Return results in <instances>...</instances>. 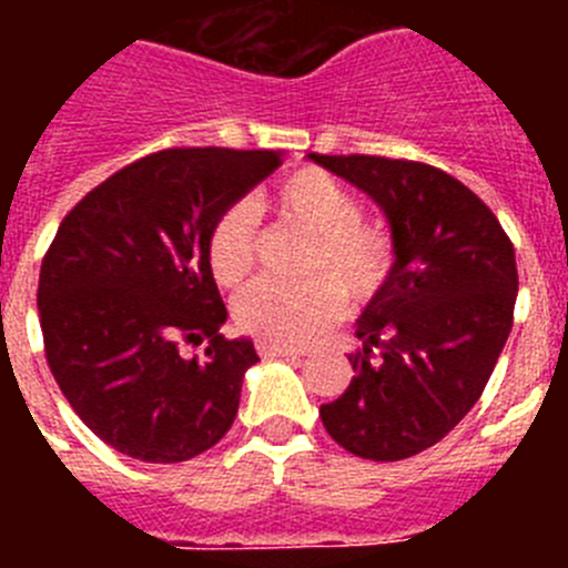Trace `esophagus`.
I'll use <instances>...</instances> for the list:
<instances>
[{
	"instance_id": "1",
	"label": "esophagus",
	"mask_w": 568,
	"mask_h": 568,
	"mask_svg": "<svg viewBox=\"0 0 568 568\" xmlns=\"http://www.w3.org/2000/svg\"><path fill=\"white\" fill-rule=\"evenodd\" d=\"M258 353L264 358H290V355H304V349L287 344H275V341H258Z\"/></svg>"
}]
</instances>
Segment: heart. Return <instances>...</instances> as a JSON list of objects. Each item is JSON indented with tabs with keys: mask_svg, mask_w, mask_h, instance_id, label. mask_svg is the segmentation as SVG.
I'll use <instances>...</instances> for the list:
<instances>
[{
	"mask_svg": "<svg viewBox=\"0 0 568 568\" xmlns=\"http://www.w3.org/2000/svg\"><path fill=\"white\" fill-rule=\"evenodd\" d=\"M261 207V204H258ZM264 207L281 222L313 239L298 287L255 281L235 298V321L250 335L275 344H304L341 315V294L369 301L393 273V241L384 230L361 224V204L338 179L304 168L281 179ZM210 273L222 287H239L255 267V207L235 202L213 222L207 235Z\"/></svg>",
	"mask_w": 568,
	"mask_h": 568,
	"instance_id": "1",
	"label": "heart"
}]
</instances>
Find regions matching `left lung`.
I'll return each instance as SVG.
<instances>
[{"mask_svg":"<svg viewBox=\"0 0 568 568\" xmlns=\"http://www.w3.org/2000/svg\"><path fill=\"white\" fill-rule=\"evenodd\" d=\"M386 215L393 273L355 321L353 381L321 406L346 453L404 460L478 404L511 333L518 267L489 207L449 173L381 155H315ZM378 348L381 359L372 358Z\"/></svg>","mask_w":568,"mask_h":568,"instance_id":"8db88e82","label":"left lung"}]
</instances>
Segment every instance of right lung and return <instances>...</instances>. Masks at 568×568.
<instances>
[{"label": "right lung", "instance_id": "add662e5", "mask_svg": "<svg viewBox=\"0 0 568 568\" xmlns=\"http://www.w3.org/2000/svg\"><path fill=\"white\" fill-rule=\"evenodd\" d=\"M281 150L175 148L144 155L64 215L39 273L50 373L115 453L182 464L227 435L250 338L227 341L207 235L281 164ZM209 341L204 359L178 344Z\"/></svg>", "mask_w": 568, "mask_h": 568}]
</instances>
